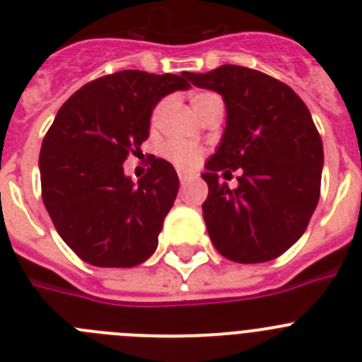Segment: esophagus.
Masks as SVG:
<instances>
[{
	"label": "esophagus",
	"mask_w": 362,
	"mask_h": 362,
	"mask_svg": "<svg viewBox=\"0 0 362 362\" xmlns=\"http://www.w3.org/2000/svg\"><path fill=\"white\" fill-rule=\"evenodd\" d=\"M179 181H181V187H187V185L190 183V181H192V175L179 174Z\"/></svg>",
	"instance_id": "esophagus-1"
}]
</instances>
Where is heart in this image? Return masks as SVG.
<instances>
[{
	"label": "heart",
	"instance_id": "heart-1",
	"mask_svg": "<svg viewBox=\"0 0 362 362\" xmlns=\"http://www.w3.org/2000/svg\"><path fill=\"white\" fill-rule=\"evenodd\" d=\"M217 99L221 98L217 94H214V92H199V94H196L192 98V105H194V108L197 110V114H201L206 105L212 103V101H217ZM166 107H168V101L165 99V101H161L158 107L153 108L152 124H159V121L165 116ZM165 156L175 168H179V170H192V168H196V166L199 165L203 152H201L199 146L190 145V143L172 141L166 145Z\"/></svg>",
	"mask_w": 362,
	"mask_h": 362
}]
</instances>
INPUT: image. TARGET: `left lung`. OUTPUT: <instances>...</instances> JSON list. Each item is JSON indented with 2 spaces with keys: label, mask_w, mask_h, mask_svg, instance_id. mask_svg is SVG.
Here are the masks:
<instances>
[{
  "label": "left lung",
  "mask_w": 362,
  "mask_h": 362,
  "mask_svg": "<svg viewBox=\"0 0 362 362\" xmlns=\"http://www.w3.org/2000/svg\"><path fill=\"white\" fill-rule=\"evenodd\" d=\"M199 88L223 95L226 127L201 177L203 217L216 250L235 263L279 257L305 233L321 194L322 141L303 99L279 79L223 65L188 72ZM239 168L238 189L218 181Z\"/></svg>",
  "instance_id": "left-lung-1"
}]
</instances>
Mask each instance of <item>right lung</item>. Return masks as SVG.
Wrapping results in <instances>:
<instances>
[{
	"label": "right lung",
	"mask_w": 362,
	"mask_h": 362,
	"mask_svg": "<svg viewBox=\"0 0 362 362\" xmlns=\"http://www.w3.org/2000/svg\"><path fill=\"white\" fill-rule=\"evenodd\" d=\"M190 88L188 72L121 70L81 86L56 114L41 143V196L57 233L88 264L130 268L158 248L179 190L161 158L137 183L123 163L148 137L161 98Z\"/></svg>",
	"instance_id": "obj_1"
}]
</instances>
